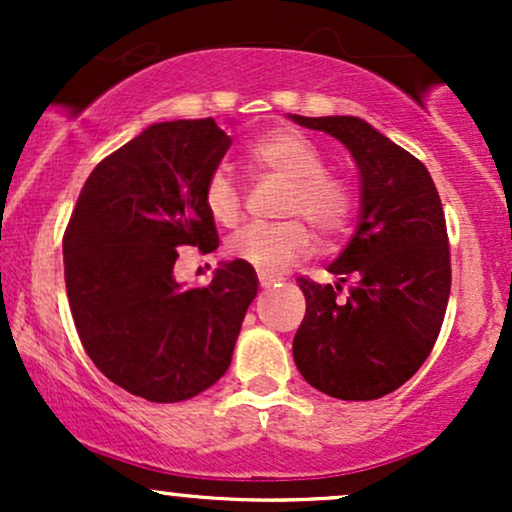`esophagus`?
<instances>
[{"mask_svg": "<svg viewBox=\"0 0 512 512\" xmlns=\"http://www.w3.org/2000/svg\"><path fill=\"white\" fill-rule=\"evenodd\" d=\"M257 279H260V284H262V286H272L274 281H279V276L267 274V272H260V274H257Z\"/></svg>", "mask_w": 512, "mask_h": 512, "instance_id": "esophagus-1", "label": "esophagus"}]
</instances>
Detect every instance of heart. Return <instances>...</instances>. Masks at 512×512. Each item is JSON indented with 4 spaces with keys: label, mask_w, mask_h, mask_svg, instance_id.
Masks as SVG:
<instances>
[{
    "label": "heart",
    "mask_w": 512,
    "mask_h": 512,
    "mask_svg": "<svg viewBox=\"0 0 512 512\" xmlns=\"http://www.w3.org/2000/svg\"><path fill=\"white\" fill-rule=\"evenodd\" d=\"M250 163L262 173L289 182L284 216H303L320 236L337 238L354 216V192L337 175L325 173V156L303 134L291 129L264 134L248 146ZM204 207L221 226L233 228L243 219V197L236 182L223 170L209 175L204 185ZM313 250V233L301 219L281 223H252L236 233L228 252L267 274L284 272Z\"/></svg>",
    "instance_id": "b5f03b06"
}]
</instances>
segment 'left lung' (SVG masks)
I'll return each mask as SVG.
<instances>
[{
  "label": "left lung",
  "mask_w": 512,
  "mask_h": 512,
  "mask_svg": "<svg viewBox=\"0 0 512 512\" xmlns=\"http://www.w3.org/2000/svg\"><path fill=\"white\" fill-rule=\"evenodd\" d=\"M293 122L339 139L361 173V221L330 272L341 284L298 276L305 317L293 361L315 390L337 399H378L402 387L431 354L450 298V245L443 204L424 163L349 115Z\"/></svg>",
  "instance_id": "1"
}]
</instances>
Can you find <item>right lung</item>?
I'll return each mask as SVG.
<instances>
[{
  "label": "right lung",
  "instance_id": "right-lung-1",
  "mask_svg": "<svg viewBox=\"0 0 512 512\" xmlns=\"http://www.w3.org/2000/svg\"><path fill=\"white\" fill-rule=\"evenodd\" d=\"M231 137L214 122L144 129L88 175L64 231V284L76 332L108 380L149 402H182L231 366L252 264L233 260L207 286L173 279L178 248H219L204 185Z\"/></svg>",
  "mask_w": 512,
  "mask_h": 512
}]
</instances>
